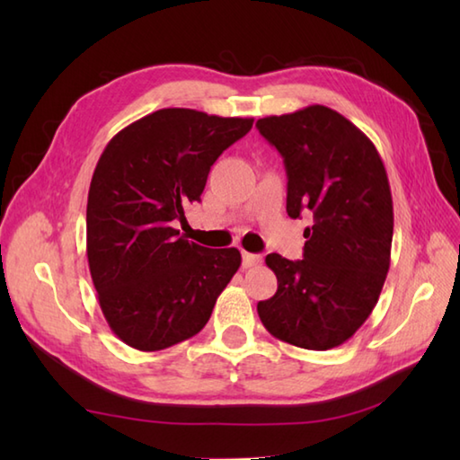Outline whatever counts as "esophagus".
<instances>
[{"label":"esophagus","mask_w":460,"mask_h":460,"mask_svg":"<svg viewBox=\"0 0 460 460\" xmlns=\"http://www.w3.org/2000/svg\"><path fill=\"white\" fill-rule=\"evenodd\" d=\"M261 261H262L261 255H252V252H243V269L257 267Z\"/></svg>","instance_id":"1"}]
</instances>
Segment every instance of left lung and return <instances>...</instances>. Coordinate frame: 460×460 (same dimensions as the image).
<instances>
[{
	"instance_id": "8db88e82",
	"label": "left lung",
	"mask_w": 460,
	"mask_h": 460,
	"mask_svg": "<svg viewBox=\"0 0 460 460\" xmlns=\"http://www.w3.org/2000/svg\"><path fill=\"white\" fill-rule=\"evenodd\" d=\"M285 158L287 213L310 209L305 259L270 252L275 296L257 305L272 336L324 351L344 344L376 308L392 261L394 201L374 142L322 104L257 120Z\"/></svg>"
}]
</instances>
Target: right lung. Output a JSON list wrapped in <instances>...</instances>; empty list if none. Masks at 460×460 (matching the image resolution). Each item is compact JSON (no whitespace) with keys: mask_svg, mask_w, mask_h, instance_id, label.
<instances>
[{"mask_svg":"<svg viewBox=\"0 0 460 460\" xmlns=\"http://www.w3.org/2000/svg\"><path fill=\"white\" fill-rule=\"evenodd\" d=\"M252 119L162 109L126 126L96 164L86 203V257L102 314L124 344L158 351L201 332L241 267L175 229L199 201L215 160Z\"/></svg>","mask_w":460,"mask_h":460,"instance_id":"obj_1","label":"right lung"}]
</instances>
